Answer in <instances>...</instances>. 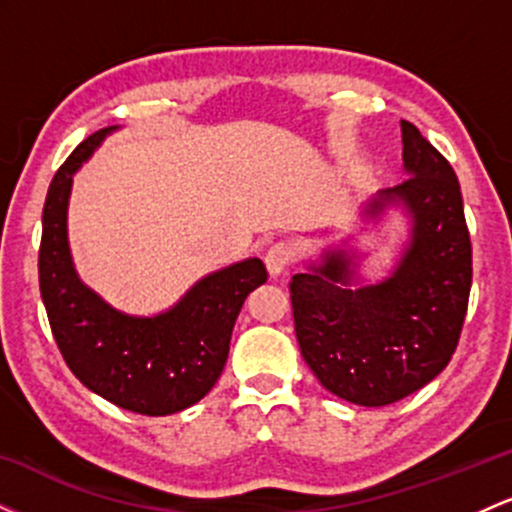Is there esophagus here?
Here are the masks:
<instances>
[{
  "label": "esophagus",
  "instance_id": "esophagus-1",
  "mask_svg": "<svg viewBox=\"0 0 512 512\" xmlns=\"http://www.w3.org/2000/svg\"><path fill=\"white\" fill-rule=\"evenodd\" d=\"M293 255H296V252H293V245L286 243V240H279V243L269 245L267 255H264V262H267L269 274H272V276L284 274L286 269L291 267Z\"/></svg>",
  "mask_w": 512,
  "mask_h": 512
}]
</instances>
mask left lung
<instances>
[{"instance_id":"left-lung-1","label":"left lung","mask_w":512,"mask_h":512,"mask_svg":"<svg viewBox=\"0 0 512 512\" xmlns=\"http://www.w3.org/2000/svg\"><path fill=\"white\" fill-rule=\"evenodd\" d=\"M402 142L409 178L368 204L378 216L402 202L411 216V243L390 279L351 289L354 267L337 250L289 284L305 363L332 395L361 407L399 402L448 366L472 289V243L455 170L407 120Z\"/></svg>"}]
</instances>
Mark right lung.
<instances>
[{"label":"right lung","mask_w":512,"mask_h":512,"mask_svg":"<svg viewBox=\"0 0 512 512\" xmlns=\"http://www.w3.org/2000/svg\"><path fill=\"white\" fill-rule=\"evenodd\" d=\"M113 129L84 139L50 182L38 250L40 296L64 363L88 390L134 414L166 416L192 407L219 380L236 317L248 293L267 281V269L252 257L204 276L156 317L122 315L86 289L69 255V190L76 168Z\"/></svg>","instance_id":"1"}]
</instances>
